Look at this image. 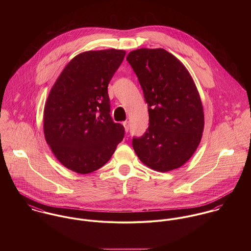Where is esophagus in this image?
<instances>
[{
  "label": "esophagus",
  "mask_w": 251,
  "mask_h": 251,
  "mask_svg": "<svg viewBox=\"0 0 251 251\" xmlns=\"http://www.w3.org/2000/svg\"><path fill=\"white\" fill-rule=\"evenodd\" d=\"M123 125H124V126H125V130L127 132V131H128V129H129V125H128V122H127V121H125V122L123 123Z\"/></svg>",
  "instance_id": "1"
}]
</instances>
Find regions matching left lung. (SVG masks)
Here are the masks:
<instances>
[{
  "instance_id": "left-lung-1",
  "label": "left lung",
  "mask_w": 251,
  "mask_h": 251,
  "mask_svg": "<svg viewBox=\"0 0 251 251\" xmlns=\"http://www.w3.org/2000/svg\"><path fill=\"white\" fill-rule=\"evenodd\" d=\"M148 104L150 125L133 138L139 159L157 172L182 166L199 146L204 111L196 85L182 63L163 48H140L128 53Z\"/></svg>"
}]
</instances>
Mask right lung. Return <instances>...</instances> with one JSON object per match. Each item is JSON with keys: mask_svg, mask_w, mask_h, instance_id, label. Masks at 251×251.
Returning a JSON list of instances; mask_svg holds the SVG:
<instances>
[{"mask_svg": "<svg viewBox=\"0 0 251 251\" xmlns=\"http://www.w3.org/2000/svg\"><path fill=\"white\" fill-rule=\"evenodd\" d=\"M125 50L86 51L75 56L53 85L43 113V132L57 159L78 174L102 167L125 135L110 116L108 84Z\"/></svg>", "mask_w": 251, "mask_h": 251, "instance_id": "add662e5", "label": "right lung"}]
</instances>
